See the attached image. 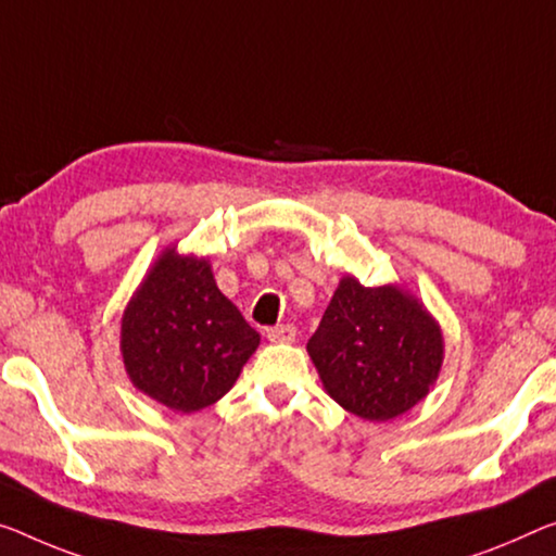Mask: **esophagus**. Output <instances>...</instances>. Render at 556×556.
Listing matches in <instances>:
<instances>
[{
	"label": "esophagus",
	"mask_w": 556,
	"mask_h": 556,
	"mask_svg": "<svg viewBox=\"0 0 556 556\" xmlns=\"http://www.w3.org/2000/svg\"><path fill=\"white\" fill-rule=\"evenodd\" d=\"M270 343H293L295 340V328L293 326H276L268 330Z\"/></svg>",
	"instance_id": "1"
}]
</instances>
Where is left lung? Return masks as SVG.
I'll return each instance as SVG.
<instances>
[{
	"instance_id": "obj_1",
	"label": "left lung",
	"mask_w": 556,
	"mask_h": 556,
	"mask_svg": "<svg viewBox=\"0 0 556 556\" xmlns=\"http://www.w3.org/2000/svg\"><path fill=\"white\" fill-rule=\"evenodd\" d=\"M307 355L340 407L388 422L438 382L445 338L420 298L403 286L365 288L355 276H343L307 340Z\"/></svg>"
}]
</instances>
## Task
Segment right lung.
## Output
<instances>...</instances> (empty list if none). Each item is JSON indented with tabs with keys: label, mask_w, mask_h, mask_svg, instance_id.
Returning <instances> with one entry per match:
<instances>
[{
	"label": "right lung",
	"mask_w": 556,
	"mask_h": 556,
	"mask_svg": "<svg viewBox=\"0 0 556 556\" xmlns=\"http://www.w3.org/2000/svg\"><path fill=\"white\" fill-rule=\"evenodd\" d=\"M261 345L220 293L211 261L166 245L122 315V357L131 386L174 413H199L236 386Z\"/></svg>",
	"instance_id": "add662e5"
}]
</instances>
